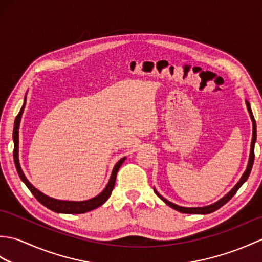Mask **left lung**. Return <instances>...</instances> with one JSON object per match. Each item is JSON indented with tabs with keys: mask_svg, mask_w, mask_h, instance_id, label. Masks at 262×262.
Masks as SVG:
<instances>
[{
	"mask_svg": "<svg viewBox=\"0 0 262 262\" xmlns=\"http://www.w3.org/2000/svg\"><path fill=\"white\" fill-rule=\"evenodd\" d=\"M246 104H247V108H248V111H249V115H250V118H251V121H252V141H251V148H250V155H249V161H248V165H247V169L246 171L243 172V174L241 177V179L238 180V182L236 183V185L233 187L231 190L227 192L224 197H222L220 200H217V202H215L214 204H210V205H207V206H203V207H183V206H179L177 204H173L169 202L168 199H165L163 196H161V194L157 191V189L154 188V192L158 194V196L163 200V202L170 206L171 208H173L178 211H180V213H185V214H210L213 213V211L217 210L219 208H221L222 206H224L229 200L234 196V194L236 193V191L240 189V187L243 185L244 182L247 181V179L250 176V172H251V169H252V165H253V161H254V144H255V141H257V124H255V120H254V117H253V114H252V110H251V107H250V103L248 100H246Z\"/></svg>",
	"mask_w": 262,
	"mask_h": 262,
	"instance_id": "1",
	"label": "left lung"
}]
</instances>
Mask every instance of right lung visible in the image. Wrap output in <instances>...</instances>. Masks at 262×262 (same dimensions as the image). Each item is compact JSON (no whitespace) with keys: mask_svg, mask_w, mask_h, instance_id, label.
<instances>
[{"mask_svg":"<svg viewBox=\"0 0 262 262\" xmlns=\"http://www.w3.org/2000/svg\"><path fill=\"white\" fill-rule=\"evenodd\" d=\"M26 101H27V94L24 100V105L20 110V113L16 116V118L14 120V128H13V143H14V149H13V159H14V164L16 171H18V174L20 177V179L22 182L28 187V189L31 191L33 196L36 197L39 203L42 204L45 207L48 209H51L53 211H56V213H64V214H82V213H86V211H90L98 208L99 206H101L107 202L108 198L110 197L111 192H113V189L116 182V177H117V172H118L120 165L124 163V161L126 160V157L120 159L118 162H117L114 166L113 172H111L110 179L107 183V186L103 189V190L100 192L98 196L93 197L91 199L88 200H82V202H73V200H59V199H55L47 196V194L42 193L41 191H39L37 188L33 187L29 180L27 179L24 171L21 169V165L19 162V127H20V121H21V117L22 114H24V110L26 107Z\"/></svg>","mask_w":262,"mask_h":262,"instance_id":"add662e5","label":"right lung"}]
</instances>
